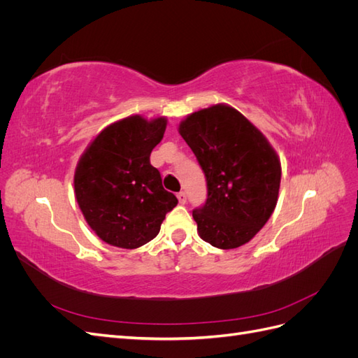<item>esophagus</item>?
<instances>
[{"instance_id":"esophagus-1","label":"esophagus","mask_w":358,"mask_h":358,"mask_svg":"<svg viewBox=\"0 0 358 358\" xmlns=\"http://www.w3.org/2000/svg\"><path fill=\"white\" fill-rule=\"evenodd\" d=\"M178 200H179L180 204H185V203H187V194L183 192V191L178 192Z\"/></svg>"}]
</instances>
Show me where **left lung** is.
Segmentation results:
<instances>
[{
  "label": "left lung",
  "instance_id": "1",
  "mask_svg": "<svg viewBox=\"0 0 358 358\" xmlns=\"http://www.w3.org/2000/svg\"><path fill=\"white\" fill-rule=\"evenodd\" d=\"M208 182V200L192 210L199 236L220 249L248 243L272 216L280 161L259 129L227 104L188 115L179 124Z\"/></svg>",
  "mask_w": 358,
  "mask_h": 358
}]
</instances>
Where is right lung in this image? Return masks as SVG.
Instances as JSON below:
<instances>
[{
	"instance_id": "1",
	"label": "right lung",
	"mask_w": 358,
	"mask_h": 358,
	"mask_svg": "<svg viewBox=\"0 0 358 358\" xmlns=\"http://www.w3.org/2000/svg\"><path fill=\"white\" fill-rule=\"evenodd\" d=\"M166 127L164 116L150 121L128 116L106 127L82 154L74 171L76 200L103 242L124 249L143 246L178 204L149 161Z\"/></svg>"
}]
</instances>
